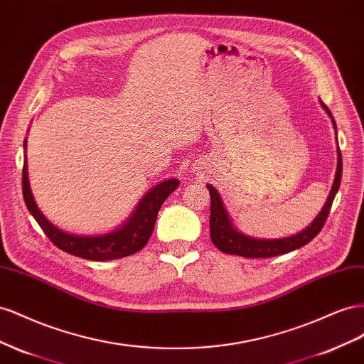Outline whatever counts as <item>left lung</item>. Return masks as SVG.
Listing matches in <instances>:
<instances>
[{
	"instance_id": "8db88e82",
	"label": "left lung",
	"mask_w": 364,
	"mask_h": 364,
	"mask_svg": "<svg viewBox=\"0 0 364 364\" xmlns=\"http://www.w3.org/2000/svg\"><path fill=\"white\" fill-rule=\"evenodd\" d=\"M320 105L331 117L332 127H334V131H336V140H337L336 120L332 117L329 108L321 100H320ZM341 166H343V163H341V154H340V149L337 148V171H336L334 183H332V188L325 205L321 207V210L316 216V220L306 228H304L302 232L287 236V237H279V240H264V237L248 236L237 230V228L233 225L230 215H228L225 209L221 195L218 193V191L213 188V186L207 184V189L210 192V240L212 242L216 245L218 250H221L223 253L236 255L242 257H274L279 255L294 252L297 248L306 245L309 241L314 240L325 225L332 201H334L336 193L338 192V188H340L341 171H343Z\"/></svg>"
}]
</instances>
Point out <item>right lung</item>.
<instances>
[{
	"label": "right lung",
	"instance_id": "obj_1",
	"mask_svg": "<svg viewBox=\"0 0 364 364\" xmlns=\"http://www.w3.org/2000/svg\"><path fill=\"white\" fill-rule=\"evenodd\" d=\"M27 139L24 140V168H23V196L28 212L43 228L48 240L60 250H64L73 256L84 257L88 261H112L124 256H131L140 252L148 244L154 232L155 221L161 204L166 198L178 188L180 181L176 178L163 180L155 184L143 198L139 201L134 212L128 216L120 227L102 235H77L62 230L53 223H50L46 215L39 210V207L33 198L32 189H30L28 172H27Z\"/></svg>",
	"mask_w": 364,
	"mask_h": 364
}]
</instances>
